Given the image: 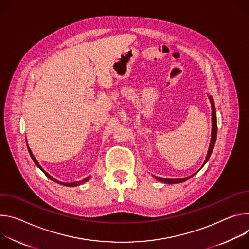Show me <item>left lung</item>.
I'll return each instance as SVG.
<instances>
[{"instance_id": "obj_1", "label": "left lung", "mask_w": 249, "mask_h": 249, "mask_svg": "<svg viewBox=\"0 0 249 249\" xmlns=\"http://www.w3.org/2000/svg\"><path fill=\"white\" fill-rule=\"evenodd\" d=\"M210 101H211V104H212V136H211V142H210V146H209V150H208V153H207V156H206V159L202 165V167L204 166V165L207 163V161L209 160L212 152H213V149L214 147V143H215V140H216V131H217V126H216V116H215V108H214V105H213V98L210 97ZM201 167V168H202ZM200 168V169H201ZM197 173V172H196ZM196 173H194L191 176H188V177H185V178H180V179H167V178H161V177H156L155 176V179L160 181V182H163V183H166V184H177V183H182L188 179H190L191 177L194 176Z\"/></svg>"}]
</instances>
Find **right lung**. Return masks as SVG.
<instances>
[{"instance_id": "1", "label": "right lung", "mask_w": 249, "mask_h": 249, "mask_svg": "<svg viewBox=\"0 0 249 249\" xmlns=\"http://www.w3.org/2000/svg\"><path fill=\"white\" fill-rule=\"evenodd\" d=\"M27 149H29V152H30V154H31V157L33 158V160H34V162L36 164V166L50 179V180H52V181H54V182H56V183H59V184H61V185H64V186H68V187H75V186H78V185H80V184H83V183H85V182H87L90 178H91V176H88L87 178H85V179H83V180H81V181H78V182H72V183H63V182H59V181H57L56 179H54L52 176H50L47 172H45L43 169H42V167L40 166V165L38 164V162H37V160L36 159V157H35V155L33 154V152H32V150H31V148L27 146Z\"/></svg>"}]
</instances>
